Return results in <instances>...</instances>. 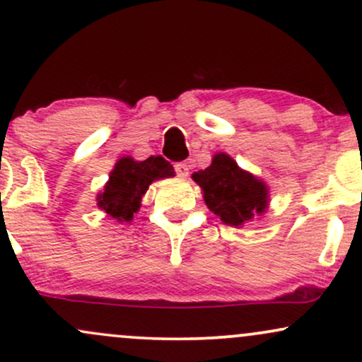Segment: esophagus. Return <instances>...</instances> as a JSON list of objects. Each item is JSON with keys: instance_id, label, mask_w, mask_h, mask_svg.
Wrapping results in <instances>:
<instances>
[{"instance_id": "34e87169", "label": "esophagus", "mask_w": 362, "mask_h": 362, "mask_svg": "<svg viewBox=\"0 0 362 362\" xmlns=\"http://www.w3.org/2000/svg\"><path fill=\"white\" fill-rule=\"evenodd\" d=\"M175 172L178 177L185 178L187 175H189V165H187L185 161H178V163H175Z\"/></svg>"}]
</instances>
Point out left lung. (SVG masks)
Segmentation results:
<instances>
[{
	"mask_svg": "<svg viewBox=\"0 0 362 362\" xmlns=\"http://www.w3.org/2000/svg\"><path fill=\"white\" fill-rule=\"evenodd\" d=\"M192 178L204 194L207 207L230 226L250 221L267 207V187L252 173L243 172L233 158L219 153L206 170Z\"/></svg>",
	"mask_w": 362,
	"mask_h": 362,
	"instance_id": "left-lung-1",
	"label": "left lung"
}]
</instances>
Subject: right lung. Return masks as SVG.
<instances>
[{"label": "right lung", "mask_w": 362, "mask_h": 362, "mask_svg": "<svg viewBox=\"0 0 362 362\" xmlns=\"http://www.w3.org/2000/svg\"><path fill=\"white\" fill-rule=\"evenodd\" d=\"M173 175V167L163 156H149L144 161L120 158L110 172L105 189L98 195V207L117 221H131L149 184Z\"/></svg>", "instance_id": "right-lung-1"}]
</instances>
